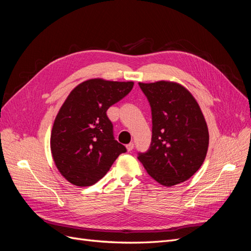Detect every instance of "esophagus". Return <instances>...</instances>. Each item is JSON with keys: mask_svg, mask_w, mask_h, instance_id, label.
Listing matches in <instances>:
<instances>
[{"mask_svg": "<svg viewBox=\"0 0 251 251\" xmlns=\"http://www.w3.org/2000/svg\"><path fill=\"white\" fill-rule=\"evenodd\" d=\"M126 150H127V151H132V150L134 149V143H133V142H131V143L126 144Z\"/></svg>", "mask_w": 251, "mask_h": 251, "instance_id": "1", "label": "esophagus"}]
</instances>
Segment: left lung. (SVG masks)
<instances>
[{
	"label": "left lung",
	"mask_w": 251,
	"mask_h": 251,
	"mask_svg": "<svg viewBox=\"0 0 251 251\" xmlns=\"http://www.w3.org/2000/svg\"><path fill=\"white\" fill-rule=\"evenodd\" d=\"M151 108V142L139 161L158 183L171 187L191 178L207 154L206 120L193 94L178 82H139Z\"/></svg>",
	"instance_id": "8db88e82"
}]
</instances>
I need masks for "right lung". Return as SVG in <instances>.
<instances>
[{"mask_svg":"<svg viewBox=\"0 0 251 251\" xmlns=\"http://www.w3.org/2000/svg\"><path fill=\"white\" fill-rule=\"evenodd\" d=\"M133 86L134 81L91 78L66 98L52 126L50 149L58 172L71 184H95L126 151L114 139L107 110Z\"/></svg>","mask_w":251,"mask_h":251,"instance_id":"1","label":"right lung"}]
</instances>
